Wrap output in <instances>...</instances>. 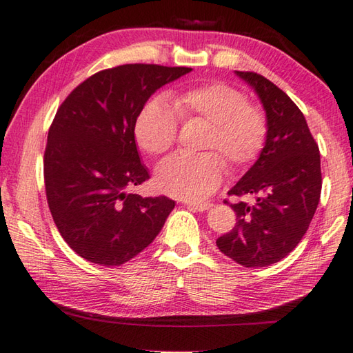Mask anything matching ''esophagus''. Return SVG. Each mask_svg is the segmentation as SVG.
Masks as SVG:
<instances>
[{
    "label": "esophagus",
    "mask_w": 353,
    "mask_h": 353,
    "mask_svg": "<svg viewBox=\"0 0 353 353\" xmlns=\"http://www.w3.org/2000/svg\"><path fill=\"white\" fill-rule=\"evenodd\" d=\"M186 208L192 209V211H199V212H203V211H208L209 208H211L212 205L211 203H191V201H186Z\"/></svg>",
    "instance_id": "34e87169"
}]
</instances>
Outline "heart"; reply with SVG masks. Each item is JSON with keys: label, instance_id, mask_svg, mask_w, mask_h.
I'll return each mask as SVG.
<instances>
[{"label": "heart", "instance_id": "1", "mask_svg": "<svg viewBox=\"0 0 353 353\" xmlns=\"http://www.w3.org/2000/svg\"><path fill=\"white\" fill-rule=\"evenodd\" d=\"M191 119L211 124L201 148L214 152L168 157L156 168L154 183L167 196L196 201L219 188L226 174L223 157L234 170L258 161L268 139V121L241 89L214 81L174 92L172 106L162 97L145 101L134 119V139L142 152L159 156L176 144L179 121Z\"/></svg>", "mask_w": 353, "mask_h": 353}]
</instances>
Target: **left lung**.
Segmentation results:
<instances>
[{"instance_id":"8db88e82","label":"left lung","mask_w":353,"mask_h":353,"mask_svg":"<svg viewBox=\"0 0 353 353\" xmlns=\"http://www.w3.org/2000/svg\"><path fill=\"white\" fill-rule=\"evenodd\" d=\"M264 104L268 139L264 152L228 194L256 196V203H230L234 229L216 239L221 253L244 267H267L296 249L310 228L321 192L320 152L302 110L273 81L236 71Z\"/></svg>"}]
</instances>
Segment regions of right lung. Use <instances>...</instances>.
<instances>
[{
  "mask_svg": "<svg viewBox=\"0 0 353 353\" xmlns=\"http://www.w3.org/2000/svg\"><path fill=\"white\" fill-rule=\"evenodd\" d=\"M190 71L119 65L81 81L59 106L43 153L45 192L52 220L79 256L125 264L163 228L174 201L129 192L150 179L133 125L156 89Z\"/></svg>",
  "mask_w": 353,
  "mask_h": 353,
  "instance_id": "add662e5",
  "label": "right lung"
}]
</instances>
